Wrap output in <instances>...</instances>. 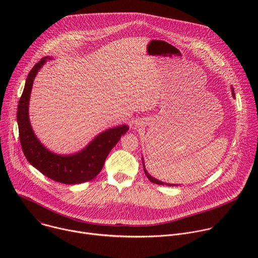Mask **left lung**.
Returning <instances> with one entry per match:
<instances>
[{
	"label": "left lung",
	"mask_w": 258,
	"mask_h": 258,
	"mask_svg": "<svg viewBox=\"0 0 258 258\" xmlns=\"http://www.w3.org/2000/svg\"><path fill=\"white\" fill-rule=\"evenodd\" d=\"M233 91V90H232ZM233 96L235 97V94H234V91H233ZM143 166H144V171H145V173H146V175H147V177L149 178V180L151 181V182H153V183H157V185H164V182L163 181H160V180H158V179H156V178H154L153 176H151L148 172H147V170H146V168H145V165L143 164ZM165 185H167V186H175V185H171V183H165ZM178 186V185H177Z\"/></svg>",
	"instance_id": "1"
}]
</instances>
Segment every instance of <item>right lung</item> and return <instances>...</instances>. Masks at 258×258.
<instances>
[{
	"mask_svg": "<svg viewBox=\"0 0 258 258\" xmlns=\"http://www.w3.org/2000/svg\"><path fill=\"white\" fill-rule=\"evenodd\" d=\"M47 58H42L29 71L19 99L17 122L21 148L27 161L51 179L67 185L85 182L102 170L109 152L128 131V126L120 125L103 132L82 152L73 155L61 156L46 149L32 132L28 118V102L33 80Z\"/></svg>",
	"mask_w": 258,
	"mask_h": 258,
	"instance_id": "1",
	"label": "right lung"
}]
</instances>
